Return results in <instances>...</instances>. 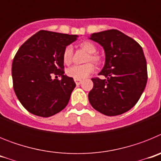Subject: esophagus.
I'll return each instance as SVG.
<instances>
[{"mask_svg": "<svg viewBox=\"0 0 161 161\" xmlns=\"http://www.w3.org/2000/svg\"><path fill=\"white\" fill-rule=\"evenodd\" d=\"M75 83H76L77 85H79L82 83V80H75Z\"/></svg>", "mask_w": 161, "mask_h": 161, "instance_id": "esophagus-1", "label": "esophagus"}]
</instances>
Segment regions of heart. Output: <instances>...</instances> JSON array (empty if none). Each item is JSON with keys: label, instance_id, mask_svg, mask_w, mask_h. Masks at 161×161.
<instances>
[{"label": "heart", "instance_id": "heart-1", "mask_svg": "<svg viewBox=\"0 0 161 161\" xmlns=\"http://www.w3.org/2000/svg\"><path fill=\"white\" fill-rule=\"evenodd\" d=\"M79 47L83 49L84 51L89 53V56L87 57V61L93 62L96 64H99L102 62V59L99 55H96L97 47L93 42L91 41H83L79 44ZM73 57V50L71 46H67L64 48L63 52V61L65 64H70L72 61ZM94 70V66L93 64L88 63L82 65H73L68 68L67 75L70 77H72L75 80H82L87 77L89 74L92 73Z\"/></svg>", "mask_w": 161, "mask_h": 161}]
</instances>
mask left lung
<instances>
[{"instance_id":"left-lung-1","label":"left lung","mask_w":161,"mask_h":161,"mask_svg":"<svg viewBox=\"0 0 161 161\" xmlns=\"http://www.w3.org/2000/svg\"><path fill=\"white\" fill-rule=\"evenodd\" d=\"M89 38L102 45L106 54L105 66L98 74L106 78H92L91 106L107 116L128 111L140 98L147 80L141 46L118 30L93 33Z\"/></svg>"}]
</instances>
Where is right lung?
Segmentation results:
<instances>
[{"instance_id": "obj_1", "label": "right lung", "mask_w": 161, "mask_h": 161, "mask_svg": "<svg viewBox=\"0 0 161 161\" xmlns=\"http://www.w3.org/2000/svg\"><path fill=\"white\" fill-rule=\"evenodd\" d=\"M77 37L40 31L20 47L13 60V85L30 113L47 118L66 107L76 84L73 78L64 75L63 52Z\"/></svg>"}]
</instances>
